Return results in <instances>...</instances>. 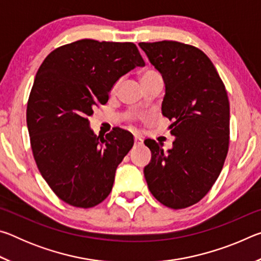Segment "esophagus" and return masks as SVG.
<instances>
[{
	"label": "esophagus",
	"instance_id": "esophagus-1",
	"mask_svg": "<svg viewBox=\"0 0 261 261\" xmlns=\"http://www.w3.org/2000/svg\"><path fill=\"white\" fill-rule=\"evenodd\" d=\"M143 144V139L139 138L138 136H135V145H141Z\"/></svg>",
	"mask_w": 261,
	"mask_h": 261
}]
</instances>
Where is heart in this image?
<instances>
[{
	"label": "heart",
	"mask_w": 261,
	"mask_h": 261,
	"mask_svg": "<svg viewBox=\"0 0 261 261\" xmlns=\"http://www.w3.org/2000/svg\"><path fill=\"white\" fill-rule=\"evenodd\" d=\"M156 76H160V74H159V72H156L155 70H147V71H145V72L141 73V76H140V82H144V81H146V79L153 78V77H156ZM117 85H118V84H116V85L114 86V90H115V88L117 87Z\"/></svg>",
	"instance_id": "1"
}]
</instances>
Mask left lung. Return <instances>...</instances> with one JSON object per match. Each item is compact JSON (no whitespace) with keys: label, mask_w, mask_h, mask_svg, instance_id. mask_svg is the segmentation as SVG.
I'll return each mask as SVG.
<instances>
[{"label":"left lung","mask_w":261,"mask_h":261,"mask_svg":"<svg viewBox=\"0 0 261 261\" xmlns=\"http://www.w3.org/2000/svg\"><path fill=\"white\" fill-rule=\"evenodd\" d=\"M166 86L162 115L173 123V147L146 139L151 162L144 168L155 199L174 210L204 198L222 170L229 146L226 87L204 51L177 41L140 42Z\"/></svg>","instance_id":"8db88e82"}]
</instances>
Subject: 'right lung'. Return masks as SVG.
I'll return each mask as SVG.
<instances>
[{
    "label": "right lung",
    "instance_id": "obj_1",
    "mask_svg": "<svg viewBox=\"0 0 261 261\" xmlns=\"http://www.w3.org/2000/svg\"><path fill=\"white\" fill-rule=\"evenodd\" d=\"M145 62L132 42L83 39L48 55L35 74L26 122L34 160L61 200L90 208L113 189L116 168L131 147L129 131L96 137L88 117L108 101L118 79Z\"/></svg>",
    "mask_w": 261,
    "mask_h": 261
}]
</instances>
